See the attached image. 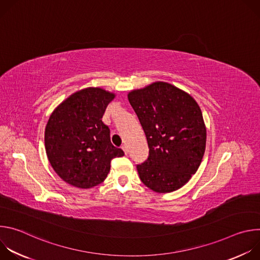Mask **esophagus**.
I'll use <instances>...</instances> for the list:
<instances>
[{
    "mask_svg": "<svg viewBox=\"0 0 260 260\" xmlns=\"http://www.w3.org/2000/svg\"><path fill=\"white\" fill-rule=\"evenodd\" d=\"M121 148H122V150L124 151V153H125V154H127V153H128V150H127V147H126L125 145H123V146H122Z\"/></svg>",
    "mask_w": 260,
    "mask_h": 260,
    "instance_id": "1",
    "label": "esophagus"
}]
</instances>
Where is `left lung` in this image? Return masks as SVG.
<instances>
[{"instance_id":"obj_1","label":"left lung","mask_w":260,"mask_h":260,"mask_svg":"<svg viewBox=\"0 0 260 260\" xmlns=\"http://www.w3.org/2000/svg\"><path fill=\"white\" fill-rule=\"evenodd\" d=\"M127 98L149 147L148 158L137 166L141 181L159 193L181 188L197 173L206 149L200 106L187 92L160 81Z\"/></svg>"}]
</instances>
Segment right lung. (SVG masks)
Here are the masks:
<instances>
[{
    "label": "right lung",
    "mask_w": 260,
    "mask_h": 260,
    "mask_svg": "<svg viewBox=\"0 0 260 260\" xmlns=\"http://www.w3.org/2000/svg\"><path fill=\"white\" fill-rule=\"evenodd\" d=\"M115 94L100 87L76 91L51 113L45 128V149L55 173L78 188L101 184L114 157L124 152L112 145L110 129L102 121Z\"/></svg>",
    "instance_id": "add662e5"
}]
</instances>
